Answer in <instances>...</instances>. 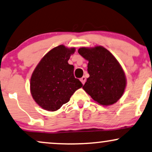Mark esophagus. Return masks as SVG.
<instances>
[{
    "mask_svg": "<svg viewBox=\"0 0 152 152\" xmlns=\"http://www.w3.org/2000/svg\"><path fill=\"white\" fill-rule=\"evenodd\" d=\"M80 81H81V83H83V84H84L85 83V82H86V78L85 77V76H83V77L82 78H80Z\"/></svg>",
    "mask_w": 152,
    "mask_h": 152,
    "instance_id": "34e87169",
    "label": "esophagus"
}]
</instances>
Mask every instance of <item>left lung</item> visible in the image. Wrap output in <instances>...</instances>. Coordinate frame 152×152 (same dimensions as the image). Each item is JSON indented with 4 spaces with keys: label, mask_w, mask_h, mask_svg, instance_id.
I'll use <instances>...</instances> for the list:
<instances>
[{
    "label": "left lung",
    "mask_w": 152,
    "mask_h": 152,
    "mask_svg": "<svg viewBox=\"0 0 152 152\" xmlns=\"http://www.w3.org/2000/svg\"><path fill=\"white\" fill-rule=\"evenodd\" d=\"M79 54L88 61L89 76L83 90L95 101L103 105L115 103L121 98L126 86V77L118 60L101 46L81 47Z\"/></svg>",
    "instance_id": "obj_1"
}]
</instances>
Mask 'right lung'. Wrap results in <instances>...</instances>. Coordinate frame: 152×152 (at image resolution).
<instances>
[{
	"mask_svg": "<svg viewBox=\"0 0 152 152\" xmlns=\"http://www.w3.org/2000/svg\"><path fill=\"white\" fill-rule=\"evenodd\" d=\"M74 52L75 48L69 49L64 45L54 47L42 58L32 73L31 94L43 109L57 110L83 86L74 77V66L68 63Z\"/></svg>",
	"mask_w": 152,
	"mask_h": 152,
	"instance_id": "obj_1",
	"label": "right lung"
}]
</instances>
